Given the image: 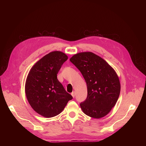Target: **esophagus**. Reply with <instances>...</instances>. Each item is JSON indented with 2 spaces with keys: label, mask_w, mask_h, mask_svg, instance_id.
I'll list each match as a JSON object with an SVG mask.
<instances>
[{
  "label": "esophagus",
  "mask_w": 146,
  "mask_h": 146,
  "mask_svg": "<svg viewBox=\"0 0 146 146\" xmlns=\"http://www.w3.org/2000/svg\"><path fill=\"white\" fill-rule=\"evenodd\" d=\"M71 95H72V96H73V98H74V96H75V92H74V91L72 92V94H71Z\"/></svg>",
  "instance_id": "obj_1"
}]
</instances>
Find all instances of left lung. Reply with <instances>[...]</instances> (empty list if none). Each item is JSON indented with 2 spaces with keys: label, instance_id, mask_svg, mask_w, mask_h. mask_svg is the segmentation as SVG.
I'll return each mask as SVG.
<instances>
[{
  "label": "left lung",
  "instance_id": "left-lung-1",
  "mask_svg": "<svg viewBox=\"0 0 146 146\" xmlns=\"http://www.w3.org/2000/svg\"><path fill=\"white\" fill-rule=\"evenodd\" d=\"M70 60L87 83V97L80 103L82 111L94 118L106 116L115 105L120 94L115 71L105 60L91 52L77 53Z\"/></svg>",
  "mask_w": 146,
  "mask_h": 146
}]
</instances>
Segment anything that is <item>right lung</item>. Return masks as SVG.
Instances as JSON below:
<instances>
[{"instance_id": "add662e5", "label": "right lung", "mask_w": 146, "mask_h": 146, "mask_svg": "<svg viewBox=\"0 0 146 146\" xmlns=\"http://www.w3.org/2000/svg\"><path fill=\"white\" fill-rule=\"evenodd\" d=\"M68 59L64 52H50L38 60L30 70L25 82V94L32 109L46 118L55 117L73 99L58 81L57 74Z\"/></svg>"}]
</instances>
